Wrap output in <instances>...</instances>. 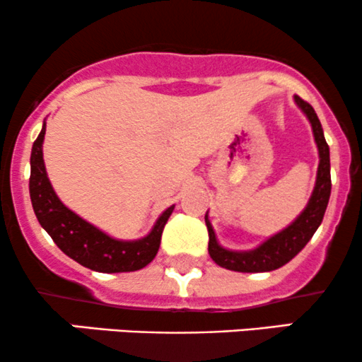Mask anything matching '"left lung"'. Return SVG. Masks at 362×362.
I'll return each mask as SVG.
<instances>
[{
    "label": "left lung",
    "instance_id": "8db88e82",
    "mask_svg": "<svg viewBox=\"0 0 362 362\" xmlns=\"http://www.w3.org/2000/svg\"><path fill=\"white\" fill-rule=\"evenodd\" d=\"M294 102L298 107L305 112L306 117L311 122L313 127V136L317 141L320 163H318V173H317V184H315L313 194H311L308 206L305 211L289 224L288 228L281 231V233L271 236L267 242H264L260 247L253 248L248 252H233L226 250L216 240L214 230L211 226L209 219L206 214V226L209 231V255L216 264L221 267L228 269V271L235 272H269L274 269H279L284 264L296 257L305 245L310 242L311 236L318 230L322 224L323 214H325L328 199H330V151H328V144L323 136L322 124H320L318 115L315 114L313 107L308 102L294 95Z\"/></svg>",
    "mask_w": 362,
    "mask_h": 362
}]
</instances>
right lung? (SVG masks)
Returning a JSON list of instances; mask_svg holds the SVG:
<instances>
[{
    "mask_svg": "<svg viewBox=\"0 0 362 362\" xmlns=\"http://www.w3.org/2000/svg\"><path fill=\"white\" fill-rule=\"evenodd\" d=\"M45 134V122L42 131L37 136L30 155V199L34 213L40 226L51 235L54 243L62 252L83 267L97 272H132L146 267L156 257L160 248L161 233L167 224L173 207L170 206L158 218L151 233L134 242L110 238L103 231L95 228L80 216L74 214L59 201L54 192L45 172L42 158V143Z\"/></svg>",
    "mask_w": 362,
    "mask_h": 362,
    "instance_id": "obj_1",
    "label": "right lung"
}]
</instances>
